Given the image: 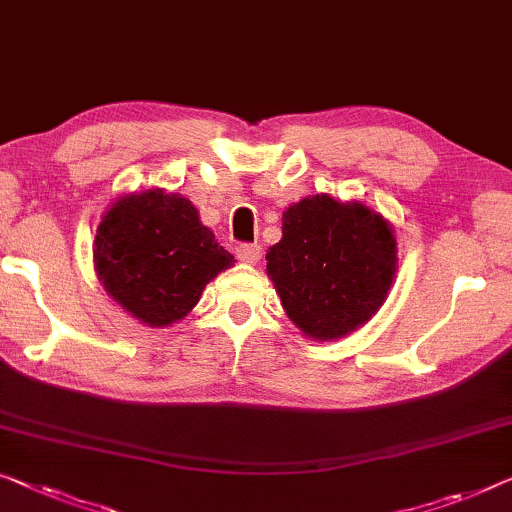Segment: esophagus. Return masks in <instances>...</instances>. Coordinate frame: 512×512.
Returning <instances> with one entry per match:
<instances>
[{
  "label": "esophagus",
  "instance_id": "esophagus-1",
  "mask_svg": "<svg viewBox=\"0 0 512 512\" xmlns=\"http://www.w3.org/2000/svg\"><path fill=\"white\" fill-rule=\"evenodd\" d=\"M236 257L246 264H257L259 257H262V248H259L257 243H241V246L236 248Z\"/></svg>",
  "mask_w": 512,
  "mask_h": 512
}]
</instances>
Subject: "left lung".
Instances as JSON below:
<instances>
[{
    "mask_svg": "<svg viewBox=\"0 0 512 512\" xmlns=\"http://www.w3.org/2000/svg\"><path fill=\"white\" fill-rule=\"evenodd\" d=\"M398 269L393 227L361 202L303 197L282 213L266 273L287 317L312 340H338L381 308Z\"/></svg>",
    "mask_w": 512,
    "mask_h": 512,
    "instance_id": "left-lung-1",
    "label": "left lung"
}]
</instances>
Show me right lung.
<instances>
[{"instance_id": "obj_1", "label": "right lung", "mask_w": 512, "mask_h": 512, "mask_svg": "<svg viewBox=\"0 0 512 512\" xmlns=\"http://www.w3.org/2000/svg\"><path fill=\"white\" fill-rule=\"evenodd\" d=\"M98 280L128 315L151 329L179 322L234 257L177 193L154 188L119 197L94 239Z\"/></svg>"}]
</instances>
